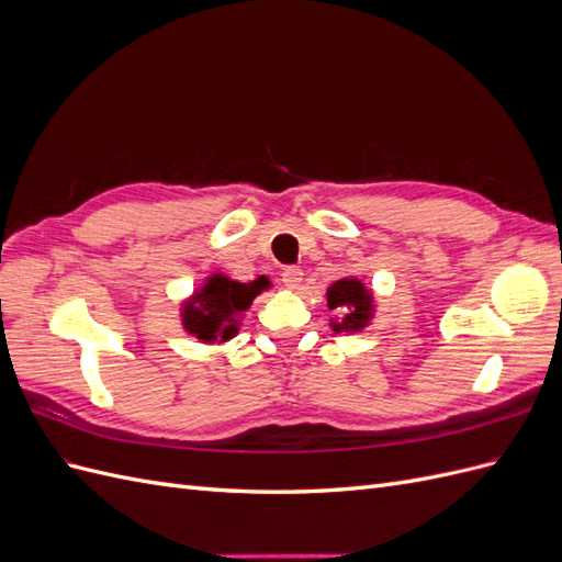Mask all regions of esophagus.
<instances>
[{
  "label": "esophagus",
  "mask_w": 562,
  "mask_h": 562,
  "mask_svg": "<svg viewBox=\"0 0 562 562\" xmlns=\"http://www.w3.org/2000/svg\"><path fill=\"white\" fill-rule=\"evenodd\" d=\"M302 269H297V267H285L283 269V274H281V281H283V285L288 288V291H297L300 288V283H302Z\"/></svg>",
  "instance_id": "34e87169"
}]
</instances>
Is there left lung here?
Instances as JSON below:
<instances>
[{"mask_svg":"<svg viewBox=\"0 0 562 562\" xmlns=\"http://www.w3.org/2000/svg\"><path fill=\"white\" fill-rule=\"evenodd\" d=\"M328 310L342 312L339 318H330L335 333H361L370 326L372 312H375V297L368 291L361 279H339L328 285Z\"/></svg>","mask_w":562,"mask_h":562,"instance_id":"1","label":"left lung"}]
</instances>
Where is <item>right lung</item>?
I'll list each match as a JSON object with an SVG mask.
<instances>
[{"label": "right lung", "instance_id": "add662e5", "mask_svg": "<svg viewBox=\"0 0 562 562\" xmlns=\"http://www.w3.org/2000/svg\"><path fill=\"white\" fill-rule=\"evenodd\" d=\"M265 277L239 283L225 274L206 277L196 291L182 302L180 323L184 333L194 335L203 345H223L239 333L241 316L252 300L267 291Z\"/></svg>", "mask_w": 562, "mask_h": 562}]
</instances>
